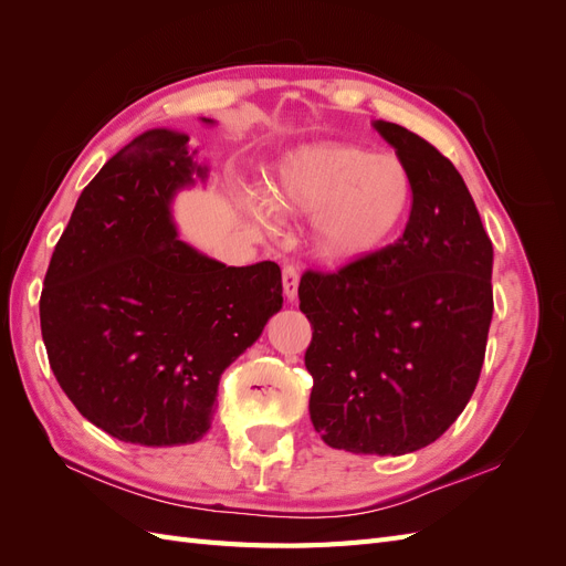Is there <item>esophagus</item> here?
Wrapping results in <instances>:
<instances>
[{"label": "esophagus", "instance_id": "obj_1", "mask_svg": "<svg viewBox=\"0 0 566 566\" xmlns=\"http://www.w3.org/2000/svg\"><path fill=\"white\" fill-rule=\"evenodd\" d=\"M297 285H300V271L295 262H285L283 264V290L287 300L297 297Z\"/></svg>", "mask_w": 566, "mask_h": 566}]
</instances>
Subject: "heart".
Returning a JSON list of instances; mask_svg holds the SVG:
<instances>
[{"label":"heart","mask_w":566,"mask_h":566,"mask_svg":"<svg viewBox=\"0 0 566 566\" xmlns=\"http://www.w3.org/2000/svg\"><path fill=\"white\" fill-rule=\"evenodd\" d=\"M416 184L394 153L352 144H318L293 153L271 186L273 208L285 214H314L312 245L328 262H354L394 241L413 208ZM269 219L266 205L248 200Z\"/></svg>","instance_id":"heart-1"}]
</instances>
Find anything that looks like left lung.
Segmentation results:
<instances>
[{
    "instance_id": "left-lung-1",
    "label": "left lung",
    "mask_w": 566,
    "mask_h": 566,
    "mask_svg": "<svg viewBox=\"0 0 566 566\" xmlns=\"http://www.w3.org/2000/svg\"><path fill=\"white\" fill-rule=\"evenodd\" d=\"M413 175L403 233L337 271L306 269L304 366L314 430L333 449L403 455L468 406L493 314V245L453 163L401 125L375 123Z\"/></svg>"
}]
</instances>
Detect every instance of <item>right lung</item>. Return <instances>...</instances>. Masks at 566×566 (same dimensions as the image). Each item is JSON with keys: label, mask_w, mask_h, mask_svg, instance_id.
I'll return each instance as SVG.
<instances>
[{"label": "right lung", "mask_w": 566, "mask_h": 566, "mask_svg": "<svg viewBox=\"0 0 566 566\" xmlns=\"http://www.w3.org/2000/svg\"><path fill=\"white\" fill-rule=\"evenodd\" d=\"M210 123V119H205ZM186 134L148 129L84 186L51 254L42 339L65 397L111 437L196 443L221 373L283 306L281 266H227L177 241L169 200L191 175Z\"/></svg>", "instance_id": "right-lung-1"}]
</instances>
